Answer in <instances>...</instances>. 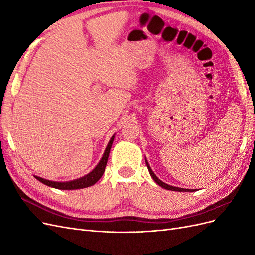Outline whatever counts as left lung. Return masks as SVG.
<instances>
[{
    "instance_id": "obj_1",
    "label": "left lung",
    "mask_w": 255,
    "mask_h": 255,
    "mask_svg": "<svg viewBox=\"0 0 255 255\" xmlns=\"http://www.w3.org/2000/svg\"><path fill=\"white\" fill-rule=\"evenodd\" d=\"M145 163H146V167H148V169H149V172H150V174H151V176L153 177V180L155 181L160 187H163V188H165V189H168V190H173V191H196L195 189H185V188H179V187H173V186H170V185H168V184H166V183H164V182H161L158 177L154 174V172L152 171V169H151V167L149 166V164H148V161L145 160Z\"/></svg>"
}]
</instances>
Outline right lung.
Masks as SVG:
<instances>
[{
  "label": "right lung",
  "instance_id": "add662e5",
  "mask_svg": "<svg viewBox=\"0 0 255 255\" xmlns=\"http://www.w3.org/2000/svg\"><path fill=\"white\" fill-rule=\"evenodd\" d=\"M114 137L115 136H113L111 138V140H110L109 144H107L106 150L103 154V157H102L101 160H100V163L98 164V166L90 173L81 177V179L70 181V182H52V181H49V180H44V179H42V177H39V176H35V177L38 181H40L44 185H47V186H50V187H53V188H57V189H81V188L92 186V185H94L95 183H97L100 179H101V176L103 175V173L105 171L107 159H109L110 151H111L112 144H113V141H114Z\"/></svg>",
  "mask_w": 255,
  "mask_h": 255
}]
</instances>
